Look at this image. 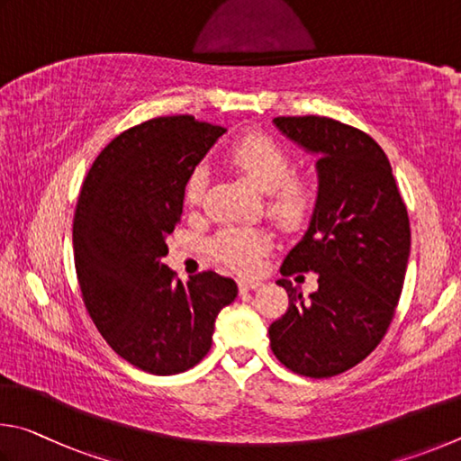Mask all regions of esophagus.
<instances>
[{
    "mask_svg": "<svg viewBox=\"0 0 461 461\" xmlns=\"http://www.w3.org/2000/svg\"><path fill=\"white\" fill-rule=\"evenodd\" d=\"M263 284L261 281H257V279H239V289L240 292H251V289H257V287H261Z\"/></svg>",
    "mask_w": 461,
    "mask_h": 461,
    "instance_id": "obj_1",
    "label": "esophagus"
}]
</instances>
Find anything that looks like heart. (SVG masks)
<instances>
[{
    "mask_svg": "<svg viewBox=\"0 0 461 461\" xmlns=\"http://www.w3.org/2000/svg\"><path fill=\"white\" fill-rule=\"evenodd\" d=\"M229 161L239 167L261 192H267V208L287 229H297L308 221L316 204V188L305 177H295L292 156L284 145L267 135H245L230 145ZM204 169H194L184 185V200L198 206L204 196ZM269 237L251 226H226L212 240V253L218 261L239 271L259 267Z\"/></svg>",
    "mask_w": 461,
    "mask_h": 461,
    "instance_id": "heart-1",
    "label": "heart"
}]
</instances>
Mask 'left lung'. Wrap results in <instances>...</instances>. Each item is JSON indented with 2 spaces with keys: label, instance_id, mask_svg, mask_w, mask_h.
I'll list each match as a JSON object with an SVG mask.
<instances>
[{
  "label": "left lung",
  "instance_id": "left-lung-1",
  "mask_svg": "<svg viewBox=\"0 0 461 461\" xmlns=\"http://www.w3.org/2000/svg\"><path fill=\"white\" fill-rule=\"evenodd\" d=\"M287 140L318 156V198L277 284L289 308L269 326L281 365L312 378L357 366L389 330L405 281L411 229L389 158L373 137L330 117H276ZM319 273L308 298L286 277Z\"/></svg>",
  "mask_w": 461,
  "mask_h": 461
}]
</instances>
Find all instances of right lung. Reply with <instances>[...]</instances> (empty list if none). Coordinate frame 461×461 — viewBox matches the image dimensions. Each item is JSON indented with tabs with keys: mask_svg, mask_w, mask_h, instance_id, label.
<instances>
[{
	"mask_svg": "<svg viewBox=\"0 0 461 461\" xmlns=\"http://www.w3.org/2000/svg\"><path fill=\"white\" fill-rule=\"evenodd\" d=\"M224 131L192 115L145 121L99 153L78 194L72 247L86 312L111 348L145 373L198 365L218 312L239 294L214 271L182 284L161 261L185 180Z\"/></svg>",
	"mask_w": 461,
	"mask_h": 461,
	"instance_id": "right-lung-1",
	"label": "right lung"
}]
</instances>
